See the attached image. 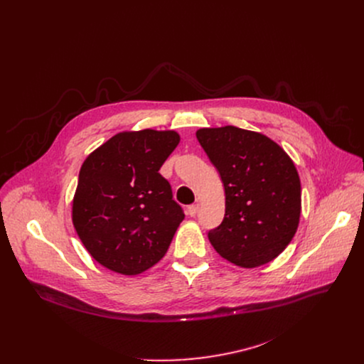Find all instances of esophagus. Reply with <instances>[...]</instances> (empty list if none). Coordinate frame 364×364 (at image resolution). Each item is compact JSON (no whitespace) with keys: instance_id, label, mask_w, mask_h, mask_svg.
<instances>
[{"instance_id":"34e87169","label":"esophagus","mask_w":364,"mask_h":364,"mask_svg":"<svg viewBox=\"0 0 364 364\" xmlns=\"http://www.w3.org/2000/svg\"><path fill=\"white\" fill-rule=\"evenodd\" d=\"M198 209H200V204H198V203H196V204H191V205H188L187 213H188L191 218H194V216L198 213Z\"/></svg>"}]
</instances>
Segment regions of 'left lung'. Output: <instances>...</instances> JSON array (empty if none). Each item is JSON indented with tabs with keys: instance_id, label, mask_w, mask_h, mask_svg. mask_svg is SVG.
Returning <instances> with one entry per match:
<instances>
[{
	"instance_id": "left-lung-1",
	"label": "left lung",
	"mask_w": 364,
	"mask_h": 364,
	"mask_svg": "<svg viewBox=\"0 0 364 364\" xmlns=\"http://www.w3.org/2000/svg\"><path fill=\"white\" fill-rule=\"evenodd\" d=\"M196 136L226 194L223 222L209 232L216 252L242 268L265 265L289 245L301 215V183L289 155L271 138L236 128Z\"/></svg>"
}]
</instances>
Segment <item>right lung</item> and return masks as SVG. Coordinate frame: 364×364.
<instances>
[{
	"label": "right lung",
	"mask_w": 364,
	"mask_h": 364,
	"mask_svg": "<svg viewBox=\"0 0 364 364\" xmlns=\"http://www.w3.org/2000/svg\"><path fill=\"white\" fill-rule=\"evenodd\" d=\"M178 142L174 131L119 132L82 164L72 220L100 265L138 275L166 255L184 213L159 170Z\"/></svg>",
	"instance_id": "right-lung-1"
}]
</instances>
